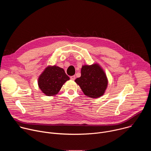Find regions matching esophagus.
<instances>
[{
    "label": "esophagus",
    "mask_w": 151,
    "mask_h": 151,
    "mask_svg": "<svg viewBox=\"0 0 151 151\" xmlns=\"http://www.w3.org/2000/svg\"><path fill=\"white\" fill-rule=\"evenodd\" d=\"M70 78V79H72V80H75V75L71 76Z\"/></svg>",
    "instance_id": "esophagus-1"
}]
</instances>
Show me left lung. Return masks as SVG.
<instances>
[{
  "label": "left lung",
  "instance_id": "obj_1",
  "mask_svg": "<svg viewBox=\"0 0 151 151\" xmlns=\"http://www.w3.org/2000/svg\"><path fill=\"white\" fill-rule=\"evenodd\" d=\"M75 81L84 94L91 98L103 96L108 83L105 73L98 64L83 66L81 77Z\"/></svg>",
  "mask_w": 151,
  "mask_h": 151
}]
</instances>
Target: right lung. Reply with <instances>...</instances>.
I'll return each instance as SVG.
<instances>
[{"instance_id": "right-lung-1", "label": "right lung", "mask_w": 151, "mask_h": 151, "mask_svg": "<svg viewBox=\"0 0 151 151\" xmlns=\"http://www.w3.org/2000/svg\"><path fill=\"white\" fill-rule=\"evenodd\" d=\"M69 77L64 69L58 66H48L38 79V85L41 91L48 96L55 95Z\"/></svg>"}]
</instances>
